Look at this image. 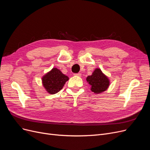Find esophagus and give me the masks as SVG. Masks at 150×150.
<instances>
[{"instance_id": "obj_1", "label": "esophagus", "mask_w": 150, "mask_h": 150, "mask_svg": "<svg viewBox=\"0 0 150 150\" xmlns=\"http://www.w3.org/2000/svg\"><path fill=\"white\" fill-rule=\"evenodd\" d=\"M74 75H75V76H81V73H75V74H74Z\"/></svg>"}]
</instances>
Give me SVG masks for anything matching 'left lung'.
<instances>
[{"mask_svg":"<svg viewBox=\"0 0 150 150\" xmlns=\"http://www.w3.org/2000/svg\"><path fill=\"white\" fill-rule=\"evenodd\" d=\"M87 81L91 86V90L95 93H99L105 91L108 88L109 81L101 71L96 69L92 75L87 77Z\"/></svg>","mask_w":150,"mask_h":150,"instance_id":"left-lung-1","label":"left lung"}]
</instances>
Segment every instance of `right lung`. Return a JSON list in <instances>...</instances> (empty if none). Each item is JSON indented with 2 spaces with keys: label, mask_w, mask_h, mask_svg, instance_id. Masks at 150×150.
Here are the masks:
<instances>
[{
  "label": "right lung",
  "mask_w": 150,
  "mask_h": 150,
  "mask_svg": "<svg viewBox=\"0 0 150 150\" xmlns=\"http://www.w3.org/2000/svg\"><path fill=\"white\" fill-rule=\"evenodd\" d=\"M69 78L57 68H53L42 79L43 86L51 94L58 93L68 81Z\"/></svg>",
  "instance_id": "1"
}]
</instances>
